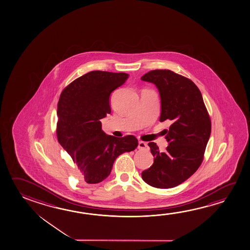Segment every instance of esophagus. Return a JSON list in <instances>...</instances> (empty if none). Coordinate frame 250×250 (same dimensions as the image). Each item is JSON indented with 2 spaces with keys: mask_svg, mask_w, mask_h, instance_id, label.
<instances>
[{
  "mask_svg": "<svg viewBox=\"0 0 250 250\" xmlns=\"http://www.w3.org/2000/svg\"><path fill=\"white\" fill-rule=\"evenodd\" d=\"M138 148L139 149H148V144L141 141V142H139V144H138Z\"/></svg>",
  "mask_w": 250,
  "mask_h": 250,
  "instance_id": "esophagus-1",
  "label": "esophagus"
}]
</instances>
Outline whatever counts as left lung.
I'll return each instance as SVG.
<instances>
[{
    "label": "left lung",
    "instance_id": "left-lung-1",
    "mask_svg": "<svg viewBox=\"0 0 250 250\" xmlns=\"http://www.w3.org/2000/svg\"><path fill=\"white\" fill-rule=\"evenodd\" d=\"M157 85L161 97L160 122L172 124L165 138L166 151L148 143L154 164L142 172L149 186L160 189L177 187L196 172L202 164L211 135V119L202 94L190 79L169 70H153L141 78Z\"/></svg>",
    "mask_w": 250,
    "mask_h": 250
}]
</instances>
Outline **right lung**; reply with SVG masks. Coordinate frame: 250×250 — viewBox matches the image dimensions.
<instances>
[{"label":"right lung","instance_id":"1","mask_svg":"<svg viewBox=\"0 0 250 250\" xmlns=\"http://www.w3.org/2000/svg\"><path fill=\"white\" fill-rule=\"evenodd\" d=\"M127 78L125 72L93 71L72 81L60 94L58 141L87 184L106 179L117 157L138 146V140L131 135L121 138L107 136L100 121L111 113V93Z\"/></svg>","mask_w":250,"mask_h":250}]
</instances>
